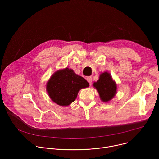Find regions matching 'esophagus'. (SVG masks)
<instances>
[{
  "label": "esophagus",
  "mask_w": 159,
  "mask_h": 159,
  "mask_svg": "<svg viewBox=\"0 0 159 159\" xmlns=\"http://www.w3.org/2000/svg\"><path fill=\"white\" fill-rule=\"evenodd\" d=\"M86 80H87V82L89 83L90 85L92 84V77H87Z\"/></svg>",
  "instance_id": "34e87169"
}]
</instances>
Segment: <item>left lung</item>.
<instances>
[{
  "label": "left lung",
  "mask_w": 159,
  "mask_h": 159,
  "mask_svg": "<svg viewBox=\"0 0 159 159\" xmlns=\"http://www.w3.org/2000/svg\"><path fill=\"white\" fill-rule=\"evenodd\" d=\"M99 94L100 98L103 102H107L113 98L116 93V84L113 81L111 76L107 72L101 74L99 79L94 83Z\"/></svg>",
  "instance_id": "8db88e82"
}]
</instances>
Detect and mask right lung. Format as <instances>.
Returning a JSON list of instances; mask_svg holds the SVG:
<instances>
[{
    "instance_id": "right-lung-1",
    "label": "right lung",
    "mask_w": 159,
    "mask_h": 159,
    "mask_svg": "<svg viewBox=\"0 0 159 159\" xmlns=\"http://www.w3.org/2000/svg\"><path fill=\"white\" fill-rule=\"evenodd\" d=\"M87 81L68 68L55 72L47 83V90L52 100L60 106L74 102L82 88L89 87Z\"/></svg>"
}]
</instances>
